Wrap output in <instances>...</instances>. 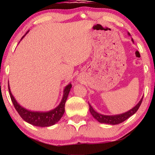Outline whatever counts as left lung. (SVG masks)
Segmentation results:
<instances>
[{"mask_svg":"<svg viewBox=\"0 0 155 155\" xmlns=\"http://www.w3.org/2000/svg\"><path fill=\"white\" fill-rule=\"evenodd\" d=\"M128 35H130V33H128ZM132 41H133V40L132 39ZM143 97L141 98V100L139 101V103L136 104V105L133 107L132 109H130L129 111H128L125 113H123V114H117V115H103L101 114H99L95 110L93 109V107L91 106L90 103H88L89 107H90V111L91 114L92 115V116L95 118L96 120H98V122L101 123H103V124H111V125H115L118 124L120 123L123 122L125 121L126 120H127L128 117H130L131 115L135 114L138 109L140 108L141 105V102H142Z\"/></svg>","mask_w":155,"mask_h":155,"instance_id":"8db88e82","label":"left lung"}]
</instances>
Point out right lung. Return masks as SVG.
Wrapping results in <instances>:
<instances>
[{
  "label": "right lung",
  "instance_id": "obj_1",
  "mask_svg": "<svg viewBox=\"0 0 155 155\" xmlns=\"http://www.w3.org/2000/svg\"><path fill=\"white\" fill-rule=\"evenodd\" d=\"M28 33V31L26 33L25 35L22 37L21 40ZM20 40V41H21ZM9 86V92L11 97L12 101L14 104V107L18 114L20 115V117L25 120V122H28V124H31L35 127H51L56 123L58 122L61 117L64 115L65 112V103L67 101L68 94L70 91V89L72 87V84L69 83L65 86L64 90V94L61 102L59 104V105L55 108L50 110L48 111H31V110L27 109L25 107H23L18 103L16 100L13 96V94L10 90L9 84L8 82Z\"/></svg>",
  "mask_w": 155,
  "mask_h": 155
}]
</instances>
